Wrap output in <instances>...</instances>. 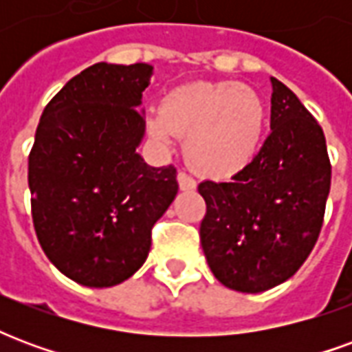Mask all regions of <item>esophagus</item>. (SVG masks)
<instances>
[{
    "label": "esophagus",
    "instance_id": "34e87169",
    "mask_svg": "<svg viewBox=\"0 0 352 352\" xmlns=\"http://www.w3.org/2000/svg\"><path fill=\"white\" fill-rule=\"evenodd\" d=\"M177 183H179V186H181V190H186V192L196 190V181H194L190 175H186L184 171H179V173H177Z\"/></svg>",
    "mask_w": 352,
    "mask_h": 352
}]
</instances>
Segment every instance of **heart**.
I'll return each mask as SVG.
<instances>
[{
    "instance_id": "obj_1",
    "label": "heart",
    "mask_w": 352,
    "mask_h": 352,
    "mask_svg": "<svg viewBox=\"0 0 352 352\" xmlns=\"http://www.w3.org/2000/svg\"><path fill=\"white\" fill-rule=\"evenodd\" d=\"M264 124V101L252 88L199 80L166 94L146 128L164 146L186 133L184 154L194 169L211 179H232L256 158Z\"/></svg>"
}]
</instances>
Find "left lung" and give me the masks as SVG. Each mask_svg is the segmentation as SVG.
Returning <instances> with one entry per match:
<instances>
[{"label":"left lung","mask_w":352,"mask_h":352,"mask_svg":"<svg viewBox=\"0 0 352 352\" xmlns=\"http://www.w3.org/2000/svg\"><path fill=\"white\" fill-rule=\"evenodd\" d=\"M272 133L232 183H199L207 264L224 287L258 294L290 279L322 228L332 168L322 128L272 77Z\"/></svg>","instance_id":"left-lung-1"}]
</instances>
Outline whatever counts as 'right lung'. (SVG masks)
<instances>
[{
	"instance_id": "add662e5",
	"label": "right lung",
	"mask_w": 352,
	"mask_h": 352,
	"mask_svg": "<svg viewBox=\"0 0 352 352\" xmlns=\"http://www.w3.org/2000/svg\"><path fill=\"white\" fill-rule=\"evenodd\" d=\"M151 77L148 64L90 65L49 101L35 131V234L47 258L82 287H115L138 272L179 190L173 166L153 168L138 153Z\"/></svg>"
}]
</instances>
